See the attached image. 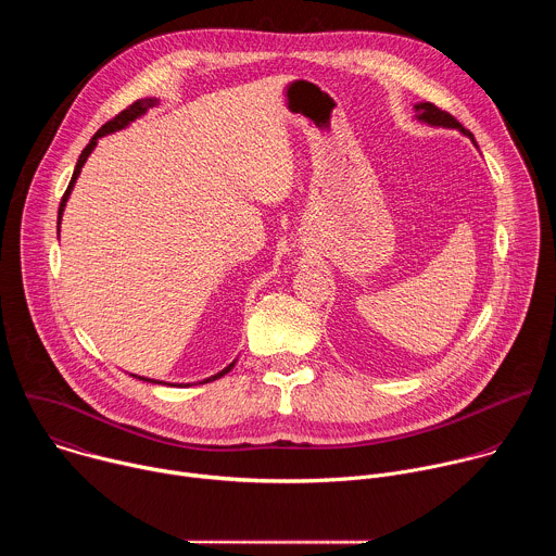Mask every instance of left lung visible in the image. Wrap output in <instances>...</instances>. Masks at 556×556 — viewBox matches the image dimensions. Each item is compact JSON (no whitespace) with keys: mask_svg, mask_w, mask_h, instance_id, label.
<instances>
[{"mask_svg":"<svg viewBox=\"0 0 556 556\" xmlns=\"http://www.w3.org/2000/svg\"><path fill=\"white\" fill-rule=\"evenodd\" d=\"M414 110H416L418 121L429 123V125H433V127H451V129H459L464 136H468V138L472 140V134H470L468 129H464V127L457 123V118H455V116H451L448 112H444V110L435 108L433 103H418V105H414ZM472 142H475V140H472Z\"/></svg>","mask_w":556,"mask_h":556,"instance_id":"1","label":"left lung"}]
</instances>
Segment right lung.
<instances>
[{
    "label": "right lung",
    "mask_w": 556,
    "mask_h": 556,
    "mask_svg": "<svg viewBox=\"0 0 556 556\" xmlns=\"http://www.w3.org/2000/svg\"><path fill=\"white\" fill-rule=\"evenodd\" d=\"M157 101L155 99H140V101H136V103H131L127 110H123L121 114H116L112 121H108L94 136H92V140L86 144V149L81 151V155H78V161H76V167H74V174H72V180H70V185H67V189H65V193H63V198H61V204H59V222L56 224H61V215H63V208H65V202H67V198H70V193H72V189H74V182H76V178H78V174H81V167L86 165V161H88V155L92 153V149L97 147V140L101 138V136H105V134H112V131H116V129H123V127H127L134 118H138V116H142L149 108H153ZM235 367V361L228 365V367H224L222 371H217L215 376H211V378H206V380H202V382H211V380H215V378H222L224 374H228L230 369ZM136 378H140V376H136ZM140 380H147V382H157V380H149V378H140ZM182 387V384H180ZM189 387V384H187Z\"/></svg>",
    "instance_id": "add662e5"
}]
</instances>
